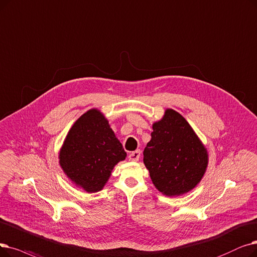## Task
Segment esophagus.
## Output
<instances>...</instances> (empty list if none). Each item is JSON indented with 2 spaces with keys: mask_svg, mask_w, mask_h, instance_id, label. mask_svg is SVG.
<instances>
[{
  "mask_svg": "<svg viewBox=\"0 0 257 257\" xmlns=\"http://www.w3.org/2000/svg\"><path fill=\"white\" fill-rule=\"evenodd\" d=\"M140 156H141V151L137 150V151L131 152L128 156V159L130 162H138L140 160Z\"/></svg>",
  "mask_w": 257,
  "mask_h": 257,
  "instance_id": "esophagus-1",
  "label": "esophagus"
}]
</instances>
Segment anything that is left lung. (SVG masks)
Returning a JSON list of instances; mask_svg holds the SVG:
<instances>
[{"label":"left lung","mask_w":257,"mask_h":257,"mask_svg":"<svg viewBox=\"0 0 257 257\" xmlns=\"http://www.w3.org/2000/svg\"><path fill=\"white\" fill-rule=\"evenodd\" d=\"M152 129L144 150V164L154 187L170 197L190 192L206 173V146L186 118L171 108L153 122Z\"/></svg>","instance_id":"left-lung-1"}]
</instances>
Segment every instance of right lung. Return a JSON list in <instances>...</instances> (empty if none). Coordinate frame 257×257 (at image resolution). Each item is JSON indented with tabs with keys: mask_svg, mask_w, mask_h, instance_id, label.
Here are the masks:
<instances>
[{
	"mask_svg": "<svg viewBox=\"0 0 257 257\" xmlns=\"http://www.w3.org/2000/svg\"><path fill=\"white\" fill-rule=\"evenodd\" d=\"M126 156L107 117L92 108L77 118L67 133L59 151V164L75 187L94 193L102 190L114 166Z\"/></svg>",
	"mask_w": 257,
	"mask_h": 257,
	"instance_id": "1",
	"label": "right lung"
}]
</instances>
